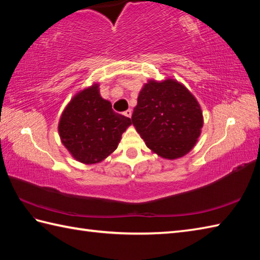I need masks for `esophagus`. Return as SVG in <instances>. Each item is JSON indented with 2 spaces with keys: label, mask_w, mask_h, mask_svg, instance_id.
Wrapping results in <instances>:
<instances>
[{
  "label": "esophagus",
  "mask_w": 260,
  "mask_h": 260,
  "mask_svg": "<svg viewBox=\"0 0 260 260\" xmlns=\"http://www.w3.org/2000/svg\"><path fill=\"white\" fill-rule=\"evenodd\" d=\"M124 115L126 116V117H129V118H131V116H132V110H131V109H127V110H125V112H124Z\"/></svg>",
  "instance_id": "obj_1"
}]
</instances>
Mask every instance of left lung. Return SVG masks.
Returning a JSON list of instances; mask_svg holds the SVG:
<instances>
[{
    "mask_svg": "<svg viewBox=\"0 0 260 260\" xmlns=\"http://www.w3.org/2000/svg\"><path fill=\"white\" fill-rule=\"evenodd\" d=\"M132 123L150 150L174 159L196 145L203 116L194 96L180 82L150 80L140 91Z\"/></svg>",
    "mask_w": 260,
    "mask_h": 260,
    "instance_id": "left-lung-1",
    "label": "left lung"
}]
</instances>
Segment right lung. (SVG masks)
Instances as JSON below:
<instances>
[{
    "label": "right lung",
    "instance_id": "1",
    "mask_svg": "<svg viewBox=\"0 0 260 260\" xmlns=\"http://www.w3.org/2000/svg\"><path fill=\"white\" fill-rule=\"evenodd\" d=\"M131 118L115 113L112 104L99 95L98 85L79 91L64 108L59 121L62 144L77 161H103L118 146Z\"/></svg>",
    "mask_w": 260,
    "mask_h": 260
}]
</instances>
